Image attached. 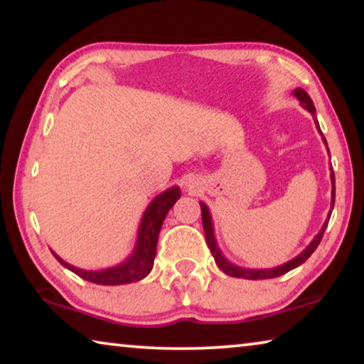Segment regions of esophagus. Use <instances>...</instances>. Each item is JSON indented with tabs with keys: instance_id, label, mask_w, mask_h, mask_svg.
Returning a JSON list of instances; mask_svg holds the SVG:
<instances>
[{
	"instance_id": "esophagus-1",
	"label": "esophagus",
	"mask_w": 364,
	"mask_h": 364,
	"mask_svg": "<svg viewBox=\"0 0 364 364\" xmlns=\"http://www.w3.org/2000/svg\"><path fill=\"white\" fill-rule=\"evenodd\" d=\"M188 186H189V189H193V186H191V184H188Z\"/></svg>"
}]
</instances>
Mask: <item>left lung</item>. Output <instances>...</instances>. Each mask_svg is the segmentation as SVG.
I'll return each instance as SVG.
<instances>
[{
	"instance_id": "8db88e82",
	"label": "left lung",
	"mask_w": 364,
	"mask_h": 364,
	"mask_svg": "<svg viewBox=\"0 0 364 364\" xmlns=\"http://www.w3.org/2000/svg\"><path fill=\"white\" fill-rule=\"evenodd\" d=\"M292 95L297 97V100L300 101L301 107L306 109L308 112H310L313 115V119H315V123H316V128L319 134H321L323 138V143L324 146L328 147V141H326V138L323 136L321 133V128H319V123H318V119H316V109L315 106H313V101L311 97L308 96L305 93V90L301 88H295L292 91ZM329 152V149H328ZM331 183H332V191H331V210L328 213V218H326L324 225L321 226V230L318 231V234L315 237H313V241L306 245V247L300 252V254L297 257H294L292 260H289L286 263L279 264V267H274V268H242L239 267V264H234L232 262L228 260V258L223 255V252L220 250L218 247V242H217V237H215V230H213V220H212V215H210V210H208L207 204H204V202H199L200 204V212H202V226H204V232H205V241H207V245L208 249H210L212 255L215 258V263L218 264V268L223 271L225 274L228 276H232V278H242V279H271V278H278V276H282L289 273V271L300 267L301 263H304L308 257H310L313 252L316 250V247L319 245V242H321L323 239V234L326 231V228H328V223H329V218H331V213H332V208H334V202H336V176H334V171H332V167H331Z\"/></svg>"
}]
</instances>
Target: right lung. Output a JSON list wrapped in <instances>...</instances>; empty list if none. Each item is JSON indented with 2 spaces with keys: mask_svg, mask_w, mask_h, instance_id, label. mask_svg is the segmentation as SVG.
<instances>
[{
  "mask_svg": "<svg viewBox=\"0 0 364 364\" xmlns=\"http://www.w3.org/2000/svg\"><path fill=\"white\" fill-rule=\"evenodd\" d=\"M181 197V191L178 186H171L165 189L164 193L154 197L151 204L146 207L143 213V218L139 221L136 244L125 260L120 262L115 267L102 268V269H83L77 268L73 264L63 260L56 252L51 250V254L56 257V260L63 264L64 268L70 269L82 279H86L95 284L101 286H120V284H130V282H136L144 279L147 274L151 273L154 267V258L157 254V239L160 228L165 217L175 202Z\"/></svg>",
  "mask_w": 364,
  "mask_h": 364,
  "instance_id": "right-lung-1",
  "label": "right lung"
}]
</instances>
